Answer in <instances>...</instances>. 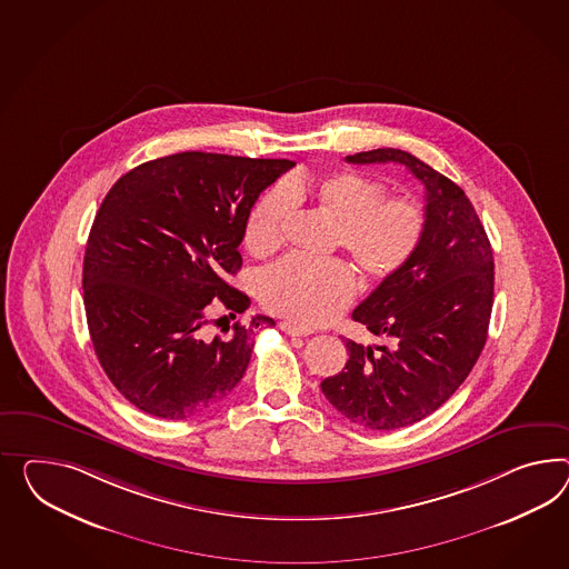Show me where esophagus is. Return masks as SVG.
<instances>
[{"instance_id":"esophagus-1","label":"esophagus","mask_w":569,"mask_h":569,"mask_svg":"<svg viewBox=\"0 0 569 569\" xmlns=\"http://www.w3.org/2000/svg\"><path fill=\"white\" fill-rule=\"evenodd\" d=\"M280 330H282V332H287V335L289 336L311 335V330H307V328H301V326H297V323H292V321H282V323H280Z\"/></svg>"}]
</instances>
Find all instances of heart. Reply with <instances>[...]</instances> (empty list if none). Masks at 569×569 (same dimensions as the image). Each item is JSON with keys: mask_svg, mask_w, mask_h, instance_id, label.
Here are the masks:
<instances>
[{"mask_svg": "<svg viewBox=\"0 0 569 569\" xmlns=\"http://www.w3.org/2000/svg\"><path fill=\"white\" fill-rule=\"evenodd\" d=\"M386 186L357 171L289 177L266 191L249 212L246 248L256 256L277 251L292 204H311L336 222V243L349 251L367 280L396 277L415 258L427 231V212L412 196H383ZM355 272L338 258H284L260 280L263 307L299 326H320L349 303Z\"/></svg>", "mask_w": 569, "mask_h": 569, "instance_id": "obj_1", "label": "heart"}]
</instances>
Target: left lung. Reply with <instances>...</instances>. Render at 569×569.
<instances>
[{
  "instance_id": "1",
  "label": "left lung",
  "mask_w": 569,
  "mask_h": 569,
  "mask_svg": "<svg viewBox=\"0 0 569 569\" xmlns=\"http://www.w3.org/2000/svg\"><path fill=\"white\" fill-rule=\"evenodd\" d=\"M347 162H398L425 186L421 248L352 311L386 345L347 340L345 369L321 381L349 421L390 431L436 412L477 363L493 309V249L462 188L410 152L378 148Z\"/></svg>"
}]
</instances>
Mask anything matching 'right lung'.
<instances>
[{
  "label": "right lung",
  "instance_id": "1",
  "mask_svg": "<svg viewBox=\"0 0 569 569\" xmlns=\"http://www.w3.org/2000/svg\"><path fill=\"white\" fill-rule=\"evenodd\" d=\"M287 159L179 152L117 179L88 234V332L107 378L142 412L181 421L217 407L248 369L256 316L208 335L210 303L234 320L249 307L227 278L241 268L249 212ZM229 332V328H224Z\"/></svg>",
  "mask_w": 569,
  "mask_h": 569
}]
</instances>
